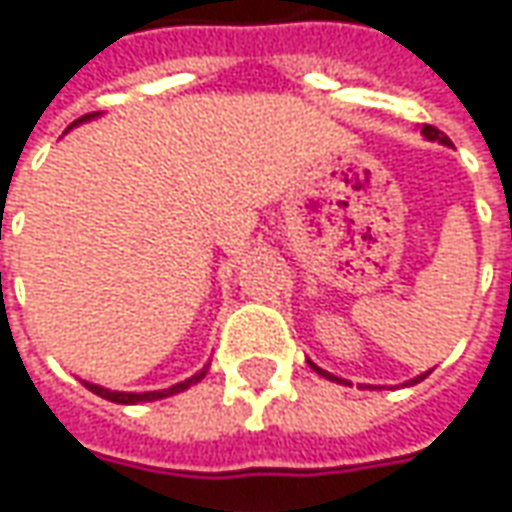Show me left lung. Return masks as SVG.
Listing matches in <instances>:
<instances>
[{
  "label": "left lung",
  "mask_w": 512,
  "mask_h": 512,
  "mask_svg": "<svg viewBox=\"0 0 512 512\" xmlns=\"http://www.w3.org/2000/svg\"><path fill=\"white\" fill-rule=\"evenodd\" d=\"M422 135H425V138H431V141H439V144H450L448 135L442 133V130H436L433 124H422ZM309 365H311V368H314V371H317V374H323V377H328V379H337V377H331V374H326L323 368H317L314 362H309ZM428 374H431V371H428ZM428 374H422V377L411 379V385H414V382H419V379H425V377H428ZM337 382H345V379H337Z\"/></svg>",
  "instance_id": "left-lung-1"
}]
</instances>
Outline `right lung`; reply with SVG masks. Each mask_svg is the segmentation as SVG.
I'll return each instance as SVG.
<instances>
[{"label": "right lung", "mask_w": 512, "mask_h": 512, "mask_svg": "<svg viewBox=\"0 0 512 512\" xmlns=\"http://www.w3.org/2000/svg\"><path fill=\"white\" fill-rule=\"evenodd\" d=\"M96 113L90 115H81L76 124H81V121H87V118H93ZM203 377L201 374H195V377L184 379V382H178V385H172V388H164V391H150V394H121V391H107V388H101V385H90V382H84L93 394H98L101 399H110V402H118V405H135V402H152V399H164L169 397V394H178V391H186L189 385H195L198 379Z\"/></svg>", "instance_id": "right-lung-1"}]
</instances>
